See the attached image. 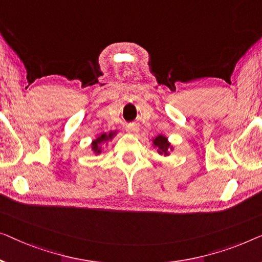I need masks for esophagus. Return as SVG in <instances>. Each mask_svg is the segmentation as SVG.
Segmentation results:
<instances>
[{
    "mask_svg": "<svg viewBox=\"0 0 262 262\" xmlns=\"http://www.w3.org/2000/svg\"><path fill=\"white\" fill-rule=\"evenodd\" d=\"M126 130L128 133H135L139 130L138 126H135V124H128V126H126Z\"/></svg>",
    "mask_w": 262,
    "mask_h": 262,
    "instance_id": "obj_1",
    "label": "esophagus"
}]
</instances>
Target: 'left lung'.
<instances>
[{
    "instance_id": "obj_1",
    "label": "left lung",
    "mask_w": 262,
    "mask_h": 262,
    "mask_svg": "<svg viewBox=\"0 0 262 262\" xmlns=\"http://www.w3.org/2000/svg\"><path fill=\"white\" fill-rule=\"evenodd\" d=\"M154 146L159 147V153L160 154H165V156H167L168 154V148H169V143L167 142V139L165 138L163 135H159L158 138H156L154 140Z\"/></svg>"
}]
</instances>
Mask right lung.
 <instances>
[{
    "label": "right lung",
    "mask_w": 262,
    "mask_h": 262,
    "mask_svg": "<svg viewBox=\"0 0 262 262\" xmlns=\"http://www.w3.org/2000/svg\"><path fill=\"white\" fill-rule=\"evenodd\" d=\"M113 135H114V133H110L109 135L102 134L101 136H98V138L96 139L95 141L93 142V149H94V152H96V153L101 152V149H99V146H98V145H101V143H102L103 141H106V140H108V139H112Z\"/></svg>",
    "instance_id": "1"
}]
</instances>
